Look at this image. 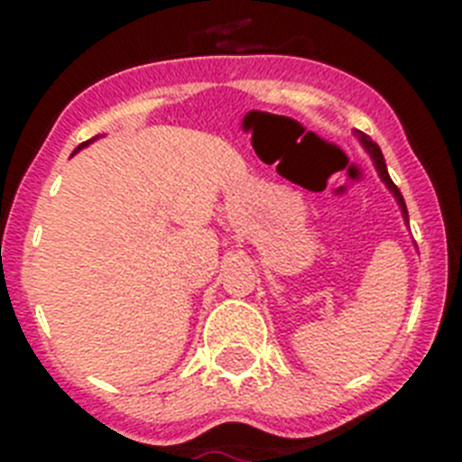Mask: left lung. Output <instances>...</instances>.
I'll return each instance as SVG.
<instances>
[{
  "label": "left lung",
  "instance_id": "obj_1",
  "mask_svg": "<svg viewBox=\"0 0 462 462\" xmlns=\"http://www.w3.org/2000/svg\"><path fill=\"white\" fill-rule=\"evenodd\" d=\"M358 138H361V143H363V145H365V150H368V152H370V157H373L374 166H377L379 175H382V180L386 182V187H389V189L393 191L395 199H398L400 208H402V215H405V219H407V206H405V199H402V194H400V189H398V187L393 185V180H391V178H389V171H386V164H383V154H382V150H379L377 143H374L373 138L365 136V134H358Z\"/></svg>",
  "mask_w": 462,
  "mask_h": 462
}]
</instances>
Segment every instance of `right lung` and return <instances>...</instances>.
Here are the masks:
<instances>
[{"label":"right lung","mask_w":462,"mask_h":462,"mask_svg":"<svg viewBox=\"0 0 462 462\" xmlns=\"http://www.w3.org/2000/svg\"><path fill=\"white\" fill-rule=\"evenodd\" d=\"M89 141H92V138H89ZM89 141H88V143H89ZM88 143H83V145H88ZM83 145H79V150H80V148H83Z\"/></svg>","instance_id":"1"}]
</instances>
